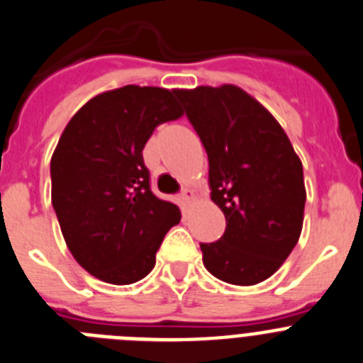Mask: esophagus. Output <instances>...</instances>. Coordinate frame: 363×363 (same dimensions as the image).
<instances>
[{"mask_svg":"<svg viewBox=\"0 0 363 363\" xmlns=\"http://www.w3.org/2000/svg\"><path fill=\"white\" fill-rule=\"evenodd\" d=\"M179 199H182L185 205L192 203V201H194V192H192L191 189H184V191H182V194H179Z\"/></svg>","mask_w":363,"mask_h":363,"instance_id":"obj_1","label":"esophagus"}]
</instances>
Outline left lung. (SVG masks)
Returning a JSON list of instances; mask_svg holds the SVG:
<instances>
[{
    "label": "left lung",
    "mask_w": 363,
    "mask_h": 363,
    "mask_svg": "<svg viewBox=\"0 0 363 363\" xmlns=\"http://www.w3.org/2000/svg\"><path fill=\"white\" fill-rule=\"evenodd\" d=\"M176 97L207 151L211 198L227 219L218 241L199 245L205 268L228 284H257L301 235V160L272 113L238 86L176 89Z\"/></svg>",
    "instance_id": "8db88e82"
}]
</instances>
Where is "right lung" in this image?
<instances>
[{"instance_id":"1","label":"right lung","mask_w":363,"mask_h":363,"mask_svg":"<svg viewBox=\"0 0 363 363\" xmlns=\"http://www.w3.org/2000/svg\"><path fill=\"white\" fill-rule=\"evenodd\" d=\"M184 115L176 89L124 86L86 102L50 162L52 205L75 261L109 284L155 268L179 208L151 191L144 151L156 125Z\"/></svg>"}]
</instances>
